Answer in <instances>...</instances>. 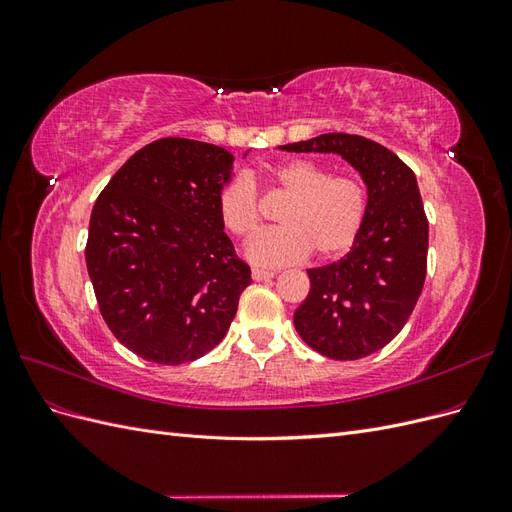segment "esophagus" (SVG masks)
<instances>
[{
	"mask_svg": "<svg viewBox=\"0 0 512 512\" xmlns=\"http://www.w3.org/2000/svg\"><path fill=\"white\" fill-rule=\"evenodd\" d=\"M252 277L256 282H262V280H271V277H275V271H262V269H252Z\"/></svg>",
	"mask_w": 512,
	"mask_h": 512,
	"instance_id": "esophagus-1",
	"label": "esophagus"
}]
</instances>
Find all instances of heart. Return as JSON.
Segmentation results:
<instances>
[{
	"label": "heart",
	"mask_w": 512,
	"mask_h": 512,
	"mask_svg": "<svg viewBox=\"0 0 512 512\" xmlns=\"http://www.w3.org/2000/svg\"><path fill=\"white\" fill-rule=\"evenodd\" d=\"M277 190L292 196L282 211L280 228H271L247 245V258L256 267H282L303 260L309 252L335 258L359 239L367 213L363 183L352 175H331L312 160H290L271 170ZM222 224L237 239H250L260 228V194L256 181L239 173L220 190Z\"/></svg>",
	"instance_id": "obj_1"
}]
</instances>
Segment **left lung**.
<instances>
[{"instance_id": "obj_1", "label": "left lung", "mask_w": 512, "mask_h": 512, "mask_svg": "<svg viewBox=\"0 0 512 512\" xmlns=\"http://www.w3.org/2000/svg\"><path fill=\"white\" fill-rule=\"evenodd\" d=\"M282 149L339 153L367 185L359 239L344 258L307 269L309 294L294 312L309 348L335 361L363 359L404 329L425 284L429 226L416 177L391 149L356 134H320Z\"/></svg>"}]
</instances>
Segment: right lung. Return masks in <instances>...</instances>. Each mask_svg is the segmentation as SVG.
Masks as SVG:
<instances>
[{
  "label": "right lung",
  "instance_id": "obj_1",
  "mask_svg": "<svg viewBox=\"0 0 512 512\" xmlns=\"http://www.w3.org/2000/svg\"><path fill=\"white\" fill-rule=\"evenodd\" d=\"M224 147L160 138L98 196L85 247L100 314L145 361L181 365L218 346L252 284L218 211Z\"/></svg>",
  "mask_w": 512,
  "mask_h": 512
}]
</instances>
